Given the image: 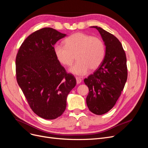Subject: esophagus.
Masks as SVG:
<instances>
[{
    "label": "esophagus",
    "instance_id": "34e87169",
    "mask_svg": "<svg viewBox=\"0 0 148 148\" xmlns=\"http://www.w3.org/2000/svg\"><path fill=\"white\" fill-rule=\"evenodd\" d=\"M76 79H77V84H80L82 83V79L80 78H79V77H77L76 78Z\"/></svg>",
    "mask_w": 148,
    "mask_h": 148
}]
</instances>
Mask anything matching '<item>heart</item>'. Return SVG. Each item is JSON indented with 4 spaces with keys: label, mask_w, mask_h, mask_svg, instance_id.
Returning <instances> with one entry per match:
<instances>
[{
    "label": "heart",
    "mask_w": 148,
    "mask_h": 148,
    "mask_svg": "<svg viewBox=\"0 0 148 148\" xmlns=\"http://www.w3.org/2000/svg\"><path fill=\"white\" fill-rule=\"evenodd\" d=\"M64 42L65 46L56 44L53 51L58 61L66 66L73 64L76 56L78 62L69 70L75 75H86L89 69L96 70L104 59L105 45L99 38L79 32L66 38Z\"/></svg>",
    "instance_id": "b5f03b06"
}]
</instances>
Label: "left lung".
Wrapping results in <instances>:
<instances>
[{"mask_svg":"<svg viewBox=\"0 0 148 148\" xmlns=\"http://www.w3.org/2000/svg\"><path fill=\"white\" fill-rule=\"evenodd\" d=\"M106 46L104 59L94 74L84 82L89 88L86 104L91 112L102 115L115 106L127 79L126 54L122 44L113 34L97 26Z\"/></svg>","mask_w":148,"mask_h":148,"instance_id":"8db88e82","label":"left lung"}]
</instances>
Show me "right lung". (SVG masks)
I'll return each instance as SVG.
<instances>
[{
	"mask_svg": "<svg viewBox=\"0 0 148 148\" xmlns=\"http://www.w3.org/2000/svg\"><path fill=\"white\" fill-rule=\"evenodd\" d=\"M65 36L52 28H42L25 40L16 55L17 83L31 109L44 119H56L64 112L67 96L77 83L53 51Z\"/></svg>",
	"mask_w": 148,
	"mask_h": 148,
	"instance_id": "1",
	"label": "right lung"
}]
</instances>
